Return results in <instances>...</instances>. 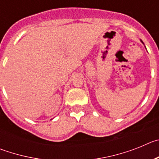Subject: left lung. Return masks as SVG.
I'll return each mask as SVG.
<instances>
[{
  "label": "left lung",
  "instance_id": "left-lung-1",
  "mask_svg": "<svg viewBox=\"0 0 159 159\" xmlns=\"http://www.w3.org/2000/svg\"><path fill=\"white\" fill-rule=\"evenodd\" d=\"M141 41H142V40H141ZM142 43H143V41H142Z\"/></svg>",
  "mask_w": 159,
  "mask_h": 159
}]
</instances>
